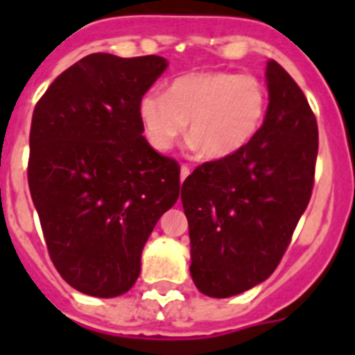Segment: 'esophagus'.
<instances>
[{
  "mask_svg": "<svg viewBox=\"0 0 355 355\" xmlns=\"http://www.w3.org/2000/svg\"><path fill=\"white\" fill-rule=\"evenodd\" d=\"M189 173H191V169H189V167L186 166V164H182V166H180V182H184V180L188 178Z\"/></svg>",
  "mask_w": 355,
  "mask_h": 355,
  "instance_id": "esophagus-1",
  "label": "esophagus"
}]
</instances>
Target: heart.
<instances>
[{"label": "heart", "instance_id": "heart-1", "mask_svg": "<svg viewBox=\"0 0 355 355\" xmlns=\"http://www.w3.org/2000/svg\"><path fill=\"white\" fill-rule=\"evenodd\" d=\"M267 112V90L250 73L197 71L178 77L166 96L145 94L139 118L150 145L167 150L189 123V138L210 160L245 149Z\"/></svg>", "mask_w": 355, "mask_h": 355}]
</instances>
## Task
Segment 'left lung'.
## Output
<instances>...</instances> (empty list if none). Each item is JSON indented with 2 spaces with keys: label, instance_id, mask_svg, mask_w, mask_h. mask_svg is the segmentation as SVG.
I'll return each mask as SVG.
<instances>
[{
  "label": "left lung",
  "instance_id": "obj_1",
  "mask_svg": "<svg viewBox=\"0 0 355 355\" xmlns=\"http://www.w3.org/2000/svg\"><path fill=\"white\" fill-rule=\"evenodd\" d=\"M269 107L250 144L205 162L182 184L191 278L227 298L267 280L311 199L319 128L308 99L276 60L267 62Z\"/></svg>",
  "mask_w": 355,
  "mask_h": 355
}]
</instances>
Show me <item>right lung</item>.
<instances>
[{
	"label": "right lung",
	"mask_w": 355,
	"mask_h": 355,
	"mask_svg": "<svg viewBox=\"0 0 355 355\" xmlns=\"http://www.w3.org/2000/svg\"><path fill=\"white\" fill-rule=\"evenodd\" d=\"M166 58L94 53L36 103L27 180L47 252L64 280L112 298L138 280L141 250L178 199L180 166L141 136L139 101Z\"/></svg>",
	"instance_id": "obj_1"
}]
</instances>
